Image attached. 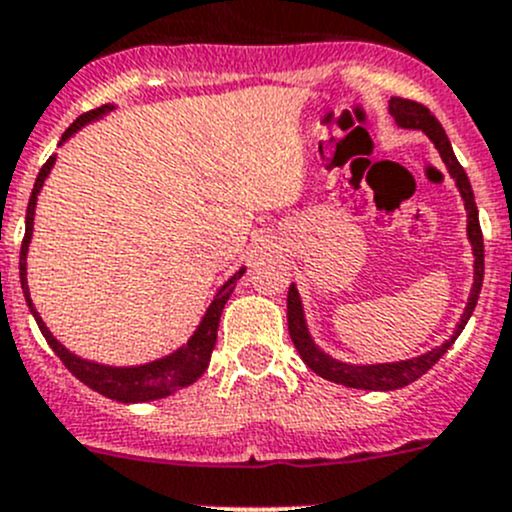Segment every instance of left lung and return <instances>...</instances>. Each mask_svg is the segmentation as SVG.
<instances>
[{"label": "left lung", "instance_id": "left-lung-1", "mask_svg": "<svg viewBox=\"0 0 512 512\" xmlns=\"http://www.w3.org/2000/svg\"><path fill=\"white\" fill-rule=\"evenodd\" d=\"M388 111H391V116L396 119V124L401 126V129H421L423 134L433 141L440 159L448 166V174L453 176L455 186H458L460 196H463L465 214H468V241L470 246H473L475 256L473 288H470L468 306H465L463 316H460V323L455 326V333L443 343V346L433 348V351L423 353V356L418 358H408V361L356 366V363L336 361V358H331L326 351H321V348L313 343L306 326V316H303L301 296H298V288L291 283V288H288V333H291V341L293 346H296L298 356L303 358V363H306L313 373H318V376L326 378V381L341 383V386L346 388H361V391H396V388L408 386V383L418 381L423 373H428L430 368L440 361V356L453 346L455 338L460 336V331H463L465 323H468V318L473 316L475 303H478L480 296V286H483V231H480L478 206H475V196L473 189H470L468 176H465L463 166L455 159L453 146H450L443 126H440V121L430 114L428 106L411 99H401V96H393V99L388 101Z\"/></svg>", "mask_w": 512, "mask_h": 512}]
</instances>
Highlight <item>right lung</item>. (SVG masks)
I'll use <instances>...</instances> for the list:
<instances>
[{
	"label": "right lung",
	"instance_id": "add662e5",
	"mask_svg": "<svg viewBox=\"0 0 512 512\" xmlns=\"http://www.w3.org/2000/svg\"><path fill=\"white\" fill-rule=\"evenodd\" d=\"M111 109H114V104H104L99 106V109L86 111V114L79 116V119L64 131L59 144H64L72 134H77L82 126L109 114ZM54 161H57V156H49L47 164L39 169L37 181H34V189H32V196H29V206H27V229H24L22 251H19V278H22V291H24V298H27L29 311H32L39 331H42V336L47 338L52 351L62 358L64 366H67L69 371L84 383V386H89L91 391L101 393V396L111 398V401H119V403L159 401V398L171 396V393L181 391V388L199 381L201 373L209 368L211 351H214L216 346V331H219L221 311H224L226 301H229V296L234 293L236 281L244 276L246 266H241L239 271H236L234 276H231L219 291H216L214 301H211V306L206 308L204 318H201V323L196 326L194 336H191L184 346L176 348L174 353H169V356L156 358V361H149V363H141V366H104V363H94V361H86V358H79L77 353L64 348L62 343L52 336L47 323L42 321L39 311L34 308L32 298H29V286H27V254H29V241H32V231H34V209H37V196L39 191H42L44 179H47L49 171H52Z\"/></svg>",
	"mask_w": 512,
	"mask_h": 512
}]
</instances>
